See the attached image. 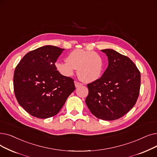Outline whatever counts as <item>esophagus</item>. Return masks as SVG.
<instances>
[{
	"label": "esophagus",
	"instance_id": "34e87169",
	"mask_svg": "<svg viewBox=\"0 0 157 157\" xmlns=\"http://www.w3.org/2000/svg\"><path fill=\"white\" fill-rule=\"evenodd\" d=\"M82 85V84H81L80 82H77V81H75V86L76 87H78L79 86Z\"/></svg>",
	"mask_w": 157,
	"mask_h": 157
}]
</instances>
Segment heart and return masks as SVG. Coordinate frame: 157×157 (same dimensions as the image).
I'll return each mask as SVG.
<instances>
[{
	"mask_svg": "<svg viewBox=\"0 0 157 157\" xmlns=\"http://www.w3.org/2000/svg\"><path fill=\"white\" fill-rule=\"evenodd\" d=\"M66 61L55 63L57 71L64 77L72 76L75 69H77L79 78L86 82H92L101 76L103 59L96 52L75 49L68 54Z\"/></svg>",
	"mask_w": 157,
	"mask_h": 157,
	"instance_id": "1",
	"label": "heart"
}]
</instances>
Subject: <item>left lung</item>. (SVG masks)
I'll list each match as a JSON object with an SVG mask.
<instances>
[{
	"mask_svg": "<svg viewBox=\"0 0 157 157\" xmlns=\"http://www.w3.org/2000/svg\"><path fill=\"white\" fill-rule=\"evenodd\" d=\"M109 61L101 78L88 84L86 103L97 118L113 121L125 115L137 100L140 73L130 58L113 49H104Z\"/></svg>",
	"mask_w": 157,
	"mask_h": 157,
	"instance_id": "left-lung-1",
	"label": "left lung"
}]
</instances>
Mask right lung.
<instances>
[{
  "mask_svg": "<svg viewBox=\"0 0 157 157\" xmlns=\"http://www.w3.org/2000/svg\"><path fill=\"white\" fill-rule=\"evenodd\" d=\"M64 50L46 45L29 52L14 70L17 100L34 117L45 119L56 115L75 89L73 79L56 69L55 63Z\"/></svg>",
  "mask_w": 157,
  "mask_h": 157,
  "instance_id": "1",
  "label": "right lung"
}]
</instances>
